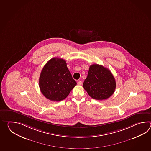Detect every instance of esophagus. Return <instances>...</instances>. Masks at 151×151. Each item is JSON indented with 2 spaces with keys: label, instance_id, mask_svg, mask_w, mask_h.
<instances>
[{
  "label": "esophagus",
  "instance_id": "34e87169",
  "mask_svg": "<svg viewBox=\"0 0 151 151\" xmlns=\"http://www.w3.org/2000/svg\"><path fill=\"white\" fill-rule=\"evenodd\" d=\"M82 83H83V82H82L81 81H78L77 82V84H78V85H82Z\"/></svg>",
  "mask_w": 151,
  "mask_h": 151
}]
</instances>
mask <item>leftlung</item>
<instances>
[{"label": "left lung", "mask_w": 151, "mask_h": 151, "mask_svg": "<svg viewBox=\"0 0 151 151\" xmlns=\"http://www.w3.org/2000/svg\"><path fill=\"white\" fill-rule=\"evenodd\" d=\"M83 87L91 97L103 100L109 98L114 92L116 80L108 68L101 65L93 64L90 66Z\"/></svg>", "instance_id": "obj_1"}]
</instances>
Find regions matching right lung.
I'll list each match as a JSON object with an SVG mask.
<instances>
[{
	"instance_id": "1",
	"label": "right lung",
	"mask_w": 151,
	"mask_h": 151,
	"mask_svg": "<svg viewBox=\"0 0 151 151\" xmlns=\"http://www.w3.org/2000/svg\"><path fill=\"white\" fill-rule=\"evenodd\" d=\"M77 85L63 59L53 58L47 62L39 79L41 92L48 99L59 101L65 99Z\"/></svg>"
}]
</instances>
